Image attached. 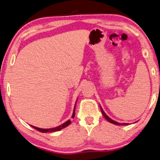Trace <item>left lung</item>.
<instances>
[{"mask_svg":"<svg viewBox=\"0 0 160 160\" xmlns=\"http://www.w3.org/2000/svg\"><path fill=\"white\" fill-rule=\"evenodd\" d=\"M100 108H101V111H102V115H103V116L105 117V118L107 119V120L109 121V122H110V123H114V124H116V125H127L128 124V123H118V122H116V121H113V120H112L111 118H109V117H108L107 115H106L105 113V112H104V110H102V108H101V106H100Z\"/></svg>","mask_w":160,"mask_h":160,"instance_id":"1","label":"left lung"}]
</instances>
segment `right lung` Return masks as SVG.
Returning a JSON list of instances; mask_svg holds the SVG:
<instances>
[{
	"mask_svg": "<svg viewBox=\"0 0 160 160\" xmlns=\"http://www.w3.org/2000/svg\"><path fill=\"white\" fill-rule=\"evenodd\" d=\"M74 109H75V107H74ZM74 115H75V110H74L73 114H72V118H74ZM71 123H72L71 121L68 120L67 121H66L65 123H63V124L60 125V126L55 127V128H52V129H41V128H38V127H36L33 126H31V127L35 129H37V130H38L39 132H53L59 131V130H61V129L65 128V127H67L68 125H69Z\"/></svg>",
	"mask_w": 160,
	"mask_h": 160,
	"instance_id": "1",
	"label": "right lung"
}]
</instances>
